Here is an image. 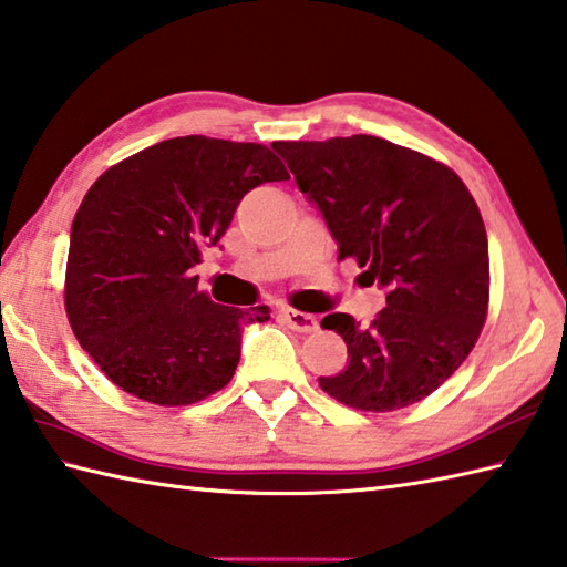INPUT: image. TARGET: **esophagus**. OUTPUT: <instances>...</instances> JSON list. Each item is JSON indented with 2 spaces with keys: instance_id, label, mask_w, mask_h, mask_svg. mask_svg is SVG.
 Here are the masks:
<instances>
[{
  "instance_id": "34e87169",
  "label": "esophagus",
  "mask_w": 567,
  "mask_h": 567,
  "mask_svg": "<svg viewBox=\"0 0 567 567\" xmlns=\"http://www.w3.org/2000/svg\"><path fill=\"white\" fill-rule=\"evenodd\" d=\"M284 322L296 332H313L318 330V318L313 313H303V310H293V308H284L281 310Z\"/></svg>"
}]
</instances>
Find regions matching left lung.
Instances as JSON below:
<instances>
[{"instance_id":"1","label":"left lung","mask_w":567,"mask_h":567,"mask_svg":"<svg viewBox=\"0 0 567 567\" xmlns=\"http://www.w3.org/2000/svg\"><path fill=\"white\" fill-rule=\"evenodd\" d=\"M271 146L338 257L357 259L362 286L386 291L369 326L322 318L348 344V367L320 377V389L377 413L425 399L465 362L487 318L489 247L475 198L447 166L372 134Z\"/></svg>"}]
</instances>
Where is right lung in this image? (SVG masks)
Returning a JSON list of instances; mask_svg holds the SVG:
<instances>
[{
  "label": "right lung",
  "mask_w": 567,
  "mask_h": 567,
  "mask_svg": "<svg viewBox=\"0 0 567 567\" xmlns=\"http://www.w3.org/2000/svg\"><path fill=\"white\" fill-rule=\"evenodd\" d=\"M288 181L271 148L176 136L107 168L71 227L65 313L126 394L188 406L233 379L241 330L269 308L219 306L190 269L261 183Z\"/></svg>",
  "instance_id": "obj_1"
}]
</instances>
